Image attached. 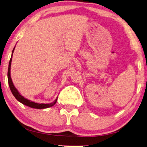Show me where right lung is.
<instances>
[{
  "label": "right lung",
  "instance_id": "add662e5",
  "mask_svg": "<svg viewBox=\"0 0 147 147\" xmlns=\"http://www.w3.org/2000/svg\"><path fill=\"white\" fill-rule=\"evenodd\" d=\"M14 49H15V47H14L13 51H12V53H11V59L10 61L9 62V66H8V84H9V88H10L11 92L12 93V94L13 95L14 97H15L18 101H19V102H21L23 104L26 105V106H28L31 108H34V109H45V108H48L50 107H52L53 105H54L55 103H56L57 101V98L54 102H53L52 103H35L34 102H32L29 100L26 99L25 97H23V96H21L20 94V93L19 92V91L16 89V88L15 87V86L13 85L12 80H11V76H10V69H11V60H12V56H13V53Z\"/></svg>",
  "mask_w": 147,
  "mask_h": 147
}]
</instances>
